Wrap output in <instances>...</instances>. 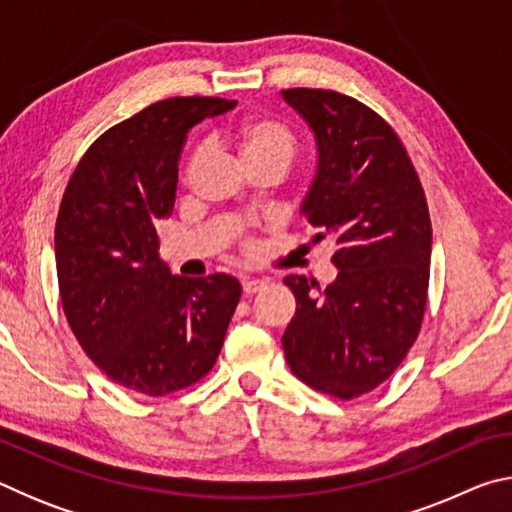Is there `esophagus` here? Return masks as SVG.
<instances>
[{
	"instance_id": "obj_1",
	"label": "esophagus",
	"mask_w": 512,
	"mask_h": 512,
	"mask_svg": "<svg viewBox=\"0 0 512 512\" xmlns=\"http://www.w3.org/2000/svg\"><path fill=\"white\" fill-rule=\"evenodd\" d=\"M266 287L264 280H255V277H244V282H241V289H244L246 296H253V293L262 291Z\"/></svg>"
}]
</instances>
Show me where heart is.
Segmentation results:
<instances>
[{"mask_svg":"<svg viewBox=\"0 0 512 512\" xmlns=\"http://www.w3.org/2000/svg\"><path fill=\"white\" fill-rule=\"evenodd\" d=\"M232 142L248 169L257 167H275L287 171L296 158V137L282 121L271 117H250L232 131ZM207 158V146H196L194 153L189 155L185 178L194 180L198 169L203 167Z\"/></svg>","mask_w":512,"mask_h":512,"instance_id":"heart-1","label":"heart"}]
</instances>
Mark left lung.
<instances>
[{
    "label": "left lung",
    "instance_id": "1",
    "mask_svg": "<svg viewBox=\"0 0 512 512\" xmlns=\"http://www.w3.org/2000/svg\"><path fill=\"white\" fill-rule=\"evenodd\" d=\"M282 99L316 140V176L300 212L332 239L339 275L318 289L287 275L296 316L282 336L293 375L352 400L393 375L427 307L431 221L418 173L391 126L361 101L293 88Z\"/></svg>",
    "mask_w": 512,
    "mask_h": 512
}]
</instances>
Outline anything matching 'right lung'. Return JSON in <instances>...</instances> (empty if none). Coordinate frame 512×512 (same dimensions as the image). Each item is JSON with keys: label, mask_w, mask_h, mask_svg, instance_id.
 I'll return each mask as SVG.
<instances>
[{"label": "right lung", "mask_w": 512, "mask_h": 512, "mask_svg": "<svg viewBox=\"0 0 512 512\" xmlns=\"http://www.w3.org/2000/svg\"><path fill=\"white\" fill-rule=\"evenodd\" d=\"M237 101L173 97L94 142L56 219V271L67 323L115 384L169 395L212 370L241 298L232 275H173L155 221L173 212L187 133Z\"/></svg>", "instance_id": "obj_1"}]
</instances>
